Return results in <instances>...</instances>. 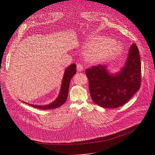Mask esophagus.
<instances>
[{"mask_svg":"<svg viewBox=\"0 0 155 155\" xmlns=\"http://www.w3.org/2000/svg\"><path fill=\"white\" fill-rule=\"evenodd\" d=\"M77 70H78V71H82L84 70V67H83L82 64L78 63V64H77Z\"/></svg>","mask_w":155,"mask_h":155,"instance_id":"esophagus-1","label":"esophagus"}]
</instances>
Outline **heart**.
I'll list each match as a JSON object with an SVG mask.
<instances>
[{
    "label": "heart",
    "mask_w": 155,
    "mask_h": 155,
    "mask_svg": "<svg viewBox=\"0 0 155 155\" xmlns=\"http://www.w3.org/2000/svg\"><path fill=\"white\" fill-rule=\"evenodd\" d=\"M91 50V58L96 61L108 60L117 54L122 49L121 45L104 37H95L88 43Z\"/></svg>",
    "instance_id": "obj_1"
}]
</instances>
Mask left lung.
<instances>
[{"instance_id": "obj_1", "label": "left lung", "mask_w": 155, "mask_h": 155, "mask_svg": "<svg viewBox=\"0 0 155 155\" xmlns=\"http://www.w3.org/2000/svg\"><path fill=\"white\" fill-rule=\"evenodd\" d=\"M89 91L93 102L104 108L115 109L127 103L141 86V60L137 46L130 47L125 66L110 75L104 65L86 70Z\"/></svg>"}]
</instances>
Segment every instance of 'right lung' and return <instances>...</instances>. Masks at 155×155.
<instances>
[{"label": "right lung", "instance_id": "add662e5", "mask_svg": "<svg viewBox=\"0 0 155 155\" xmlns=\"http://www.w3.org/2000/svg\"><path fill=\"white\" fill-rule=\"evenodd\" d=\"M75 68H76L75 64H71L66 70H65L64 76L62 80V84L61 86V91H60V94L54 102H53L50 104H48L46 105H37L29 104H29V105H31V106L33 107L41 109L43 110L53 109H56L60 107L61 105H62L67 101L71 78L76 73Z\"/></svg>", "mask_w": 155, "mask_h": 155}]
</instances>
